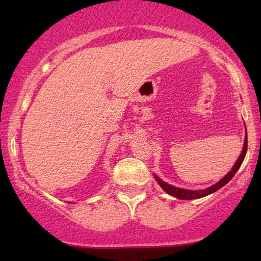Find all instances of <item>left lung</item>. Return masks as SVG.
<instances>
[{"instance_id": "left-lung-1", "label": "left lung", "mask_w": 261, "mask_h": 261, "mask_svg": "<svg viewBox=\"0 0 261 261\" xmlns=\"http://www.w3.org/2000/svg\"><path fill=\"white\" fill-rule=\"evenodd\" d=\"M246 152H247V132H246L244 148H242L241 154H240V156H239V159L237 160V163H235V165L233 166V169H231L229 172H228L226 176H224L220 181H217L216 184L212 185V187L204 189V190H188V189L176 188V187H173V185H170V184L165 183V181L160 179V178L158 176H155V174H154V178H155V180L158 181V184L160 185V187L163 188V190L166 191L167 194L171 195V196H174V197H177V198H179V199L201 198V197H204V196H208L210 194H213V192L217 191V190H219V189L222 188L223 185H226L228 181H229L231 178L234 177V174L237 173V171L239 169H240L241 164H242V162H244Z\"/></svg>"}]
</instances>
